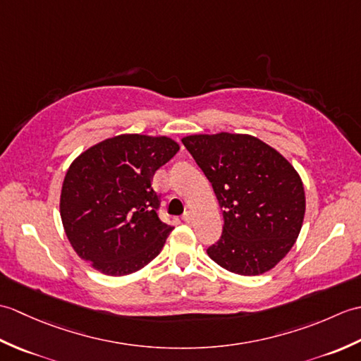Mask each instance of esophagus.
I'll return each mask as SVG.
<instances>
[{"label": "esophagus", "mask_w": 361, "mask_h": 361, "mask_svg": "<svg viewBox=\"0 0 361 361\" xmlns=\"http://www.w3.org/2000/svg\"><path fill=\"white\" fill-rule=\"evenodd\" d=\"M183 220H185L186 224H190V221H192V212L186 211L185 214H183Z\"/></svg>", "instance_id": "1"}]
</instances>
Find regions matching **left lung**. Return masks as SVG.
I'll use <instances>...</instances> for the list:
<instances>
[{"label":"left lung","mask_w":361,"mask_h":361,"mask_svg":"<svg viewBox=\"0 0 361 361\" xmlns=\"http://www.w3.org/2000/svg\"><path fill=\"white\" fill-rule=\"evenodd\" d=\"M183 144L211 181L224 231L208 256L225 270L257 276L287 256L301 233L304 185L271 145L245 133L189 135Z\"/></svg>","instance_id":"obj_1"}]
</instances>
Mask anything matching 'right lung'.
I'll return each instance as SVG.
<instances>
[{
  "instance_id": "obj_1",
  "label": "right lung",
  "mask_w": 361,
  "mask_h": 361,
  "mask_svg": "<svg viewBox=\"0 0 361 361\" xmlns=\"http://www.w3.org/2000/svg\"><path fill=\"white\" fill-rule=\"evenodd\" d=\"M180 144L124 133L82 152L68 167L60 217L78 256L106 276L141 270L163 250L172 226L158 219L152 176Z\"/></svg>"
}]
</instances>
